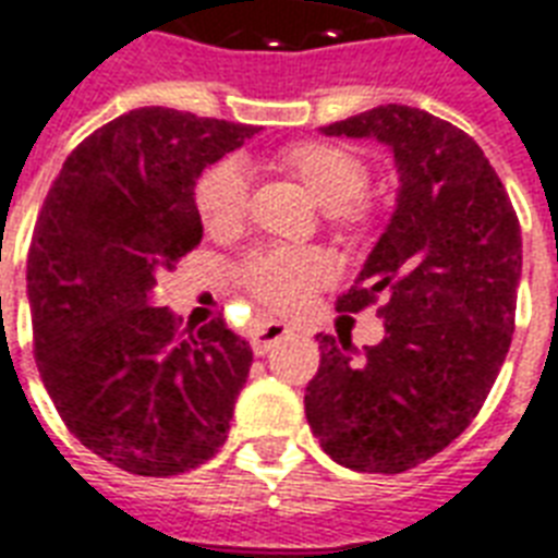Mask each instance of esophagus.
<instances>
[{"label": "esophagus", "mask_w": 558, "mask_h": 558, "mask_svg": "<svg viewBox=\"0 0 558 558\" xmlns=\"http://www.w3.org/2000/svg\"><path fill=\"white\" fill-rule=\"evenodd\" d=\"M289 333H292V327L283 322H263L251 330V348H254V354H269V348Z\"/></svg>", "instance_id": "1"}]
</instances>
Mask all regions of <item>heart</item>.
Wrapping results in <instances>:
<instances>
[{"mask_svg":"<svg viewBox=\"0 0 558 558\" xmlns=\"http://www.w3.org/2000/svg\"><path fill=\"white\" fill-rule=\"evenodd\" d=\"M278 169L295 178L327 210V225L342 236H356L368 225L363 198L372 169L363 155L339 143H295L278 155ZM195 207L204 231L216 240H231L248 222V181L240 163L222 160L210 166L195 184ZM333 278V266L316 248H266L251 254L236 269L248 298L275 313L307 307L310 298Z\"/></svg>","mask_w":558,"mask_h":558,"instance_id":"1","label":"heart"}]
</instances>
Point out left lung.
Masks as SVG:
<instances>
[{
  "instance_id": "1",
  "label": "left lung",
  "mask_w": 558,
  "mask_h": 558,
  "mask_svg": "<svg viewBox=\"0 0 558 558\" xmlns=\"http://www.w3.org/2000/svg\"><path fill=\"white\" fill-rule=\"evenodd\" d=\"M322 131L386 143L401 190L336 301L339 313H360L383 298L386 336L363 356L351 333L322 336L304 410L333 462L401 474L448 448L495 386L515 330L521 225L474 137L427 110L380 105Z\"/></svg>"
}]
</instances>
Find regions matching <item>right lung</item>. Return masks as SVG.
<instances>
[{
	"label": "right lung",
	"instance_id": "obj_1",
	"mask_svg": "<svg viewBox=\"0 0 558 558\" xmlns=\"http://www.w3.org/2000/svg\"><path fill=\"white\" fill-rule=\"evenodd\" d=\"M254 125L172 108L122 113L66 157L28 248L34 360L75 439L140 477L222 448L251 345L213 318L181 330L155 287L202 242L195 181Z\"/></svg>",
	"mask_w": 558,
	"mask_h": 558
}]
</instances>
